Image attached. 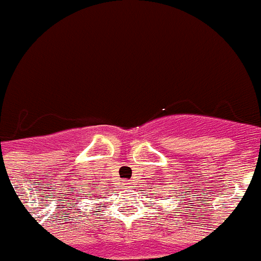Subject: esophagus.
I'll list each match as a JSON object with an SVG mask.
<instances>
[{"label":"esophagus","mask_w":261,"mask_h":261,"mask_svg":"<svg viewBox=\"0 0 261 261\" xmlns=\"http://www.w3.org/2000/svg\"><path fill=\"white\" fill-rule=\"evenodd\" d=\"M129 185H130V183H126V187H130V186H129Z\"/></svg>","instance_id":"34e87169"}]
</instances>
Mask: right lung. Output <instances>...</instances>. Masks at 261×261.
<instances>
[{
    "instance_id": "right-lung-1",
    "label": "right lung",
    "mask_w": 261,
    "mask_h": 261,
    "mask_svg": "<svg viewBox=\"0 0 261 261\" xmlns=\"http://www.w3.org/2000/svg\"><path fill=\"white\" fill-rule=\"evenodd\" d=\"M89 195H90V194H89Z\"/></svg>"
}]
</instances>
